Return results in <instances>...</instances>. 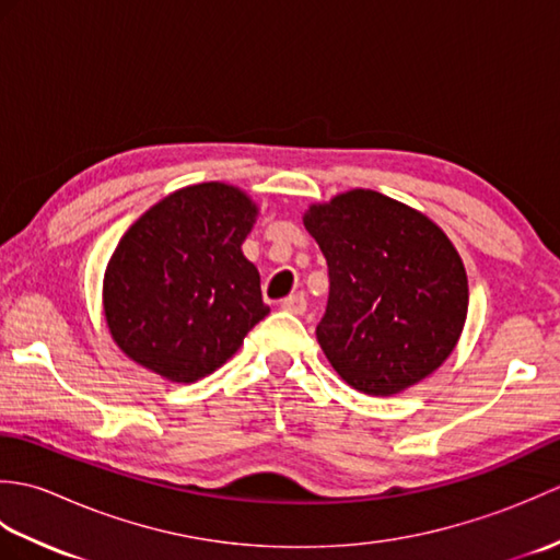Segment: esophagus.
<instances>
[{
	"label": "esophagus",
	"instance_id": "1",
	"mask_svg": "<svg viewBox=\"0 0 560 560\" xmlns=\"http://www.w3.org/2000/svg\"><path fill=\"white\" fill-rule=\"evenodd\" d=\"M279 307H281V311H287V313H293V315H303L305 307H307V301H305L303 293H295V295H289V299H283L279 303Z\"/></svg>",
	"mask_w": 560,
	"mask_h": 560
}]
</instances>
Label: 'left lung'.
<instances>
[{"mask_svg":"<svg viewBox=\"0 0 560 560\" xmlns=\"http://www.w3.org/2000/svg\"><path fill=\"white\" fill-rule=\"evenodd\" d=\"M303 223L329 271L315 335L341 380L389 397L443 365L469 305L467 271L447 235L373 189L315 205Z\"/></svg>","mask_w":560,"mask_h":560,"instance_id":"left-lung-1","label":"left lung"}]
</instances>
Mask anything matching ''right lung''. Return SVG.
Segmentation results:
<instances>
[{"label": "right lung", "instance_id": "add662e5", "mask_svg": "<svg viewBox=\"0 0 560 560\" xmlns=\"http://www.w3.org/2000/svg\"><path fill=\"white\" fill-rule=\"evenodd\" d=\"M257 207L237 187L201 183L129 225L103 281L110 335L129 359L195 383L241 349L269 307L243 255Z\"/></svg>", "mask_w": 560, "mask_h": 560}]
</instances>
